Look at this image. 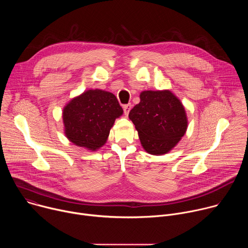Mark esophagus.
Wrapping results in <instances>:
<instances>
[{"mask_svg":"<svg viewBox=\"0 0 248 248\" xmlns=\"http://www.w3.org/2000/svg\"><path fill=\"white\" fill-rule=\"evenodd\" d=\"M124 115H128L129 111L131 110V104H126V105H124Z\"/></svg>","mask_w":248,"mask_h":248,"instance_id":"34e87169","label":"esophagus"}]
</instances>
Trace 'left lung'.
Instances as JSON below:
<instances>
[{
    "instance_id": "1",
    "label": "left lung",
    "mask_w": 248,
    "mask_h": 248,
    "mask_svg": "<svg viewBox=\"0 0 248 248\" xmlns=\"http://www.w3.org/2000/svg\"><path fill=\"white\" fill-rule=\"evenodd\" d=\"M143 148L152 155L169 152L186 133L187 119L181 101L170 91H143L128 114Z\"/></svg>"
}]
</instances>
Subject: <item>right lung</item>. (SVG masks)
I'll use <instances>...</instances> for the list:
<instances>
[{"instance_id": "obj_1", "label": "right lung", "mask_w": 248, "mask_h": 248, "mask_svg": "<svg viewBox=\"0 0 248 248\" xmlns=\"http://www.w3.org/2000/svg\"><path fill=\"white\" fill-rule=\"evenodd\" d=\"M123 108L113 93L88 90L70 101L63 109L66 137L78 146L96 150L107 140Z\"/></svg>"}]
</instances>
